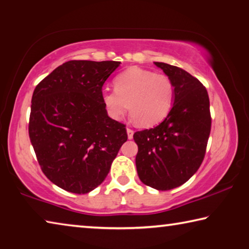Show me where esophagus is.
Returning <instances> with one entry per match:
<instances>
[{
    "label": "esophagus",
    "instance_id": "obj_1",
    "mask_svg": "<svg viewBox=\"0 0 249 249\" xmlns=\"http://www.w3.org/2000/svg\"><path fill=\"white\" fill-rule=\"evenodd\" d=\"M126 132H127V137L128 140H132L133 138V135H134V130L130 129V128H126Z\"/></svg>",
    "mask_w": 249,
    "mask_h": 249
}]
</instances>
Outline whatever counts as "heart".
Wrapping results in <instances>:
<instances>
[{
    "instance_id": "b5f03b06",
    "label": "heart",
    "mask_w": 249,
    "mask_h": 249,
    "mask_svg": "<svg viewBox=\"0 0 249 249\" xmlns=\"http://www.w3.org/2000/svg\"><path fill=\"white\" fill-rule=\"evenodd\" d=\"M115 91L105 92L102 102L107 114L120 121L130 109L142 127L159 124L169 114L175 100L172 80L163 73L132 67L116 75Z\"/></svg>"
}]
</instances>
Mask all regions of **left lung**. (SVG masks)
I'll list each match as a JSON object with an SVG mask.
<instances>
[{"mask_svg": "<svg viewBox=\"0 0 249 249\" xmlns=\"http://www.w3.org/2000/svg\"><path fill=\"white\" fill-rule=\"evenodd\" d=\"M175 86L174 105L158 126L134 134L137 174L156 190L180 187L203 161L211 132L210 100L199 80L176 66L155 62Z\"/></svg>", "mask_w": 249, "mask_h": 249, "instance_id": "left-lung-1", "label": "left lung"}]
</instances>
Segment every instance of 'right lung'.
Wrapping results in <instances>:
<instances>
[{"mask_svg":"<svg viewBox=\"0 0 249 249\" xmlns=\"http://www.w3.org/2000/svg\"><path fill=\"white\" fill-rule=\"evenodd\" d=\"M120 61H67L37 84L28 133L45 176L66 191L84 195L107 178L125 125L107 115L102 87Z\"/></svg>","mask_w":249,"mask_h":249,"instance_id":"add662e5","label":"right lung"}]
</instances>
